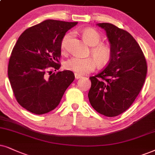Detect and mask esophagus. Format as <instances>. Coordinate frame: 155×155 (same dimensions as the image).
Returning a JSON list of instances; mask_svg holds the SVG:
<instances>
[{"label": "esophagus", "mask_w": 155, "mask_h": 155, "mask_svg": "<svg viewBox=\"0 0 155 155\" xmlns=\"http://www.w3.org/2000/svg\"><path fill=\"white\" fill-rule=\"evenodd\" d=\"M82 76L81 75H79V74H75V79H81Z\"/></svg>", "instance_id": "34e87169"}]
</instances>
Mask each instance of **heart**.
Instances as JSON below:
<instances>
[{
	"instance_id": "heart-1",
	"label": "heart",
	"mask_w": 155,
	"mask_h": 155,
	"mask_svg": "<svg viewBox=\"0 0 155 155\" xmlns=\"http://www.w3.org/2000/svg\"><path fill=\"white\" fill-rule=\"evenodd\" d=\"M81 34L85 41L91 46H93L91 54L95 58L72 57L64 63V68L66 70L80 75L93 71L97 66V63L101 66L106 65L109 63L111 56L110 48L107 45L100 44L101 37L97 31L91 28H87L84 29ZM71 36V34H66L62 39L61 44L62 51L66 49V43Z\"/></svg>"
}]
</instances>
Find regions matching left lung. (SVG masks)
Masks as SVG:
<instances>
[{"instance_id":"1","label":"left lung","mask_w":155,"mask_h":155,"mask_svg":"<svg viewBox=\"0 0 155 155\" xmlns=\"http://www.w3.org/2000/svg\"><path fill=\"white\" fill-rule=\"evenodd\" d=\"M110 43L111 59L107 66L89 77L90 104L106 117L124 112L134 102L146 79L147 66L140 45L130 33L109 23H97Z\"/></svg>"}]
</instances>
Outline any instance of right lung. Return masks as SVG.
Returning a JSON list of instances; mask_svg holds the SVG:
<instances>
[{"instance_id":"add662e5","label":"right lung","mask_w":155,"mask_h":155,"mask_svg":"<svg viewBox=\"0 0 155 155\" xmlns=\"http://www.w3.org/2000/svg\"><path fill=\"white\" fill-rule=\"evenodd\" d=\"M46 20L26 29L13 47L8 75L21 107L35 114L54 110L75 76L64 70L48 76V68L59 69L61 44L66 33L77 24Z\"/></svg>"}]
</instances>
